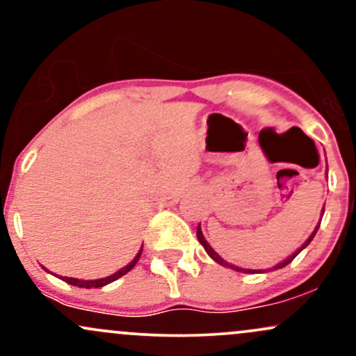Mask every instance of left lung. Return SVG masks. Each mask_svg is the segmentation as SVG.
I'll list each match as a JSON object with an SVG mask.
<instances>
[{
	"instance_id": "obj_1",
	"label": "left lung",
	"mask_w": 356,
	"mask_h": 356,
	"mask_svg": "<svg viewBox=\"0 0 356 356\" xmlns=\"http://www.w3.org/2000/svg\"><path fill=\"white\" fill-rule=\"evenodd\" d=\"M323 212H325V207H323ZM318 229H320V224H318V226H316V227H314V231L312 232V236H309V238H308V239H306V243H305V244H303V246H301L300 249H298V251L295 252V254H293V256H289V257H288V259H284V261H283V263L276 264V266H275V268H273V269H281V268H284V266H286V264H289V263H291V261H293V259H295V257H296L298 254H300V252H301V251H303V249H305L306 246H308V244H309V243H312V241H313V238H314V234H316V231H318ZM197 239H199V243H201V244H202V246H204V249H206V252H207V254H209V256L212 257V259H214V261H216V263H219V264H222V266H227V268L234 269V271H244V273H259V271H252V269H243V268H238V266H232V264H227V263H226V261H224V259H222V257H220V256L218 254V252H216V251H214V249H212V248L209 246V243H207V241H206V239H204V236H202V231H201V226H197Z\"/></svg>"
}]
</instances>
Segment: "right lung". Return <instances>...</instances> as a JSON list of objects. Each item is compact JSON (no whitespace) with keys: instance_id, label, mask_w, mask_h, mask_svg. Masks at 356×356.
<instances>
[{"instance_id":"right-lung-1","label":"right lung","mask_w":356,"mask_h":356,"mask_svg":"<svg viewBox=\"0 0 356 356\" xmlns=\"http://www.w3.org/2000/svg\"><path fill=\"white\" fill-rule=\"evenodd\" d=\"M140 254H142V248H140V251H138V254L134 257V261L130 264H127L125 268H122L120 271H117L115 275H112V276H107V277H102V280H95V281H83V280H75V277H61V280L65 281V283H68V284H73V286H79V288H102V286H105V284H108V283H112V281H115V280H118V277H122L124 275H127V273L130 271V269H132L134 266H136L137 264V261H138V257H140Z\"/></svg>"}]
</instances>
